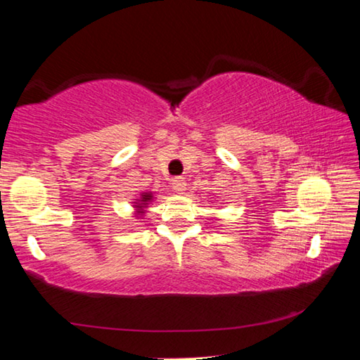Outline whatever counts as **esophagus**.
I'll use <instances>...</instances> for the list:
<instances>
[{"instance_id":"1","label":"esophagus","mask_w":360,"mask_h":360,"mask_svg":"<svg viewBox=\"0 0 360 360\" xmlns=\"http://www.w3.org/2000/svg\"><path fill=\"white\" fill-rule=\"evenodd\" d=\"M172 187H173V191L178 193V195H182V193L186 192V182H184V179H181V178L173 179Z\"/></svg>"}]
</instances>
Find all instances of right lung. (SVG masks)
Here are the masks:
<instances>
[{
    "label": "right lung",
    "instance_id": "right-lung-1",
    "mask_svg": "<svg viewBox=\"0 0 360 360\" xmlns=\"http://www.w3.org/2000/svg\"><path fill=\"white\" fill-rule=\"evenodd\" d=\"M154 202V192H141L139 197H136L131 202L133 210H135V217H143L146 214V210H148V205Z\"/></svg>",
    "mask_w": 360,
    "mask_h": 360
}]
</instances>
